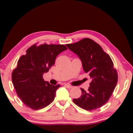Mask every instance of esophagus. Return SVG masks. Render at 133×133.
I'll list each match as a JSON object with an SVG mask.
<instances>
[{"mask_svg": "<svg viewBox=\"0 0 133 133\" xmlns=\"http://www.w3.org/2000/svg\"><path fill=\"white\" fill-rule=\"evenodd\" d=\"M64 86L66 87V88H68V89H71V88H72V86H71V85L70 84H65Z\"/></svg>", "mask_w": 133, "mask_h": 133, "instance_id": "1", "label": "esophagus"}]
</instances>
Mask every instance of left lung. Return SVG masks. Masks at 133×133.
Segmentation results:
<instances>
[{
    "label": "left lung",
    "instance_id": "obj_1",
    "mask_svg": "<svg viewBox=\"0 0 133 133\" xmlns=\"http://www.w3.org/2000/svg\"><path fill=\"white\" fill-rule=\"evenodd\" d=\"M66 45L78 56L83 70L92 79L88 91L81 88V96L73 101L85 110L98 109L108 101L117 84V73L110 56L89 38Z\"/></svg>",
    "mask_w": 133,
    "mask_h": 133
}]
</instances>
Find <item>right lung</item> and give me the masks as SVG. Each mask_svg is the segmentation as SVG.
I'll use <instances>...</instances> for the list:
<instances>
[{"instance_id":"right-lung-1","label":"right lung","mask_w":133,"mask_h":133,"mask_svg":"<svg viewBox=\"0 0 133 133\" xmlns=\"http://www.w3.org/2000/svg\"><path fill=\"white\" fill-rule=\"evenodd\" d=\"M67 49L61 44H34L20 57L12 74V81L17 94L27 107L41 109L54 99L56 90L61 85L50 84L42 76L54 64L58 55Z\"/></svg>"}]
</instances>
